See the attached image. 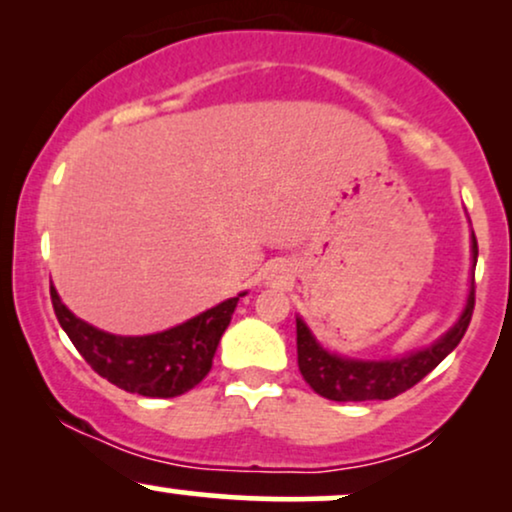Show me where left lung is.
Returning a JSON list of instances; mask_svg holds the SVG:
<instances>
[{"label": "left lung", "mask_w": 512, "mask_h": 512, "mask_svg": "<svg viewBox=\"0 0 512 512\" xmlns=\"http://www.w3.org/2000/svg\"><path fill=\"white\" fill-rule=\"evenodd\" d=\"M472 252L477 260V238L472 236ZM474 313V281L469 291L467 308L457 325L445 334L431 349L419 351L395 361H349L327 354L315 337L305 327L303 320H296V344H298V368L301 375L320 397L334 402H368V399H392L419 380H424L445 356L462 342Z\"/></svg>", "instance_id": "left-lung-1"}]
</instances>
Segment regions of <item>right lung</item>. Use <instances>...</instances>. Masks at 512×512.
<instances>
[{
  "instance_id": "right-lung-1",
  "label": "right lung",
  "mask_w": 512,
  "mask_h": 512,
  "mask_svg": "<svg viewBox=\"0 0 512 512\" xmlns=\"http://www.w3.org/2000/svg\"><path fill=\"white\" fill-rule=\"evenodd\" d=\"M240 296L228 298L173 330L149 337H115L69 313L50 286L57 320L88 366L120 390L161 399L185 395L207 378Z\"/></svg>"
}]
</instances>
